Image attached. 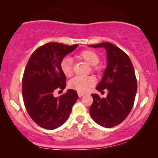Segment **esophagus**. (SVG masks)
<instances>
[{"instance_id":"1","label":"esophagus","mask_w":158,"mask_h":158,"mask_svg":"<svg viewBox=\"0 0 158 158\" xmlns=\"http://www.w3.org/2000/svg\"><path fill=\"white\" fill-rule=\"evenodd\" d=\"M84 93H83V92H77V95H78V96L79 97H82L83 96H84Z\"/></svg>"}]
</instances>
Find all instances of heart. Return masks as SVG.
Wrapping results in <instances>:
<instances>
[{
    "mask_svg": "<svg viewBox=\"0 0 158 158\" xmlns=\"http://www.w3.org/2000/svg\"><path fill=\"white\" fill-rule=\"evenodd\" d=\"M76 57L92 65V70L94 72L100 73L101 71V67L98 64L100 62V57L96 52L90 49H84L80 52ZM60 69L65 76H71L73 75L72 60L69 57L63 58L60 62ZM94 77L77 76L70 80L69 82V87L78 92H86L94 85Z\"/></svg>",
    "mask_w": 158,
    "mask_h": 158,
    "instance_id": "obj_1",
    "label": "heart"
}]
</instances>
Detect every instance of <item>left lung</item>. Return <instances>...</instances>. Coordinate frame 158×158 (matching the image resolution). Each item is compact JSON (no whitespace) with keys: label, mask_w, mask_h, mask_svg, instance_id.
I'll return each instance as SVG.
<instances>
[{"label":"left lung","mask_w":158,"mask_h":158,"mask_svg":"<svg viewBox=\"0 0 158 158\" xmlns=\"http://www.w3.org/2000/svg\"><path fill=\"white\" fill-rule=\"evenodd\" d=\"M90 46L104 47L108 59L104 75L96 87L98 91L107 89V96L91 94L94 102L90 114L98 124L111 128L121 124L132 109L137 90L135 70L129 56L116 45L102 42Z\"/></svg>","instance_id":"8db88e82"}]
</instances>
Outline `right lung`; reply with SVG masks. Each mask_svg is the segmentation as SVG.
<instances>
[{
  "label": "right lung",
  "mask_w": 158,
  "mask_h": 158,
  "mask_svg": "<svg viewBox=\"0 0 158 158\" xmlns=\"http://www.w3.org/2000/svg\"><path fill=\"white\" fill-rule=\"evenodd\" d=\"M77 47L47 43L38 47L27 62L22 78L23 103L31 119L42 128L55 129L62 126L78 98L73 89L58 98L53 96L55 90H62L66 86L60 62Z\"/></svg>",
  "instance_id": "obj_1"
}]
</instances>
